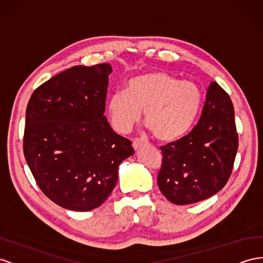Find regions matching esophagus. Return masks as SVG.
<instances>
[{
  "mask_svg": "<svg viewBox=\"0 0 263 263\" xmlns=\"http://www.w3.org/2000/svg\"><path fill=\"white\" fill-rule=\"evenodd\" d=\"M145 144H147V140H145L143 138H135L133 140V147L136 149V151H137V149H139L143 145H145Z\"/></svg>",
  "mask_w": 263,
  "mask_h": 263,
  "instance_id": "esophagus-1",
  "label": "esophagus"
}]
</instances>
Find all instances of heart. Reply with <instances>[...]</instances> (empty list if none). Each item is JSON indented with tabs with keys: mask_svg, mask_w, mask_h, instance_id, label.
I'll return each mask as SVG.
<instances>
[{
	"mask_svg": "<svg viewBox=\"0 0 263 263\" xmlns=\"http://www.w3.org/2000/svg\"><path fill=\"white\" fill-rule=\"evenodd\" d=\"M201 103L202 93L196 83L179 81L165 72H151L134 77L125 90L111 94L107 108L111 125L119 133L129 132L144 109L156 138L174 141L193 128Z\"/></svg>",
	"mask_w": 263,
	"mask_h": 263,
	"instance_id": "b5f03b06",
	"label": "heart"
}]
</instances>
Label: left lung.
<instances>
[{
	"label": "left lung",
	"instance_id": "1",
	"mask_svg": "<svg viewBox=\"0 0 263 263\" xmlns=\"http://www.w3.org/2000/svg\"><path fill=\"white\" fill-rule=\"evenodd\" d=\"M238 144L231 99L218 83L211 82L193 130L160 147L157 183L162 195L175 204H189L217 194L232 173Z\"/></svg>",
	"mask_w": 263,
	"mask_h": 263
}]
</instances>
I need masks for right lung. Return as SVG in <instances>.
<instances>
[{"mask_svg":"<svg viewBox=\"0 0 263 263\" xmlns=\"http://www.w3.org/2000/svg\"><path fill=\"white\" fill-rule=\"evenodd\" d=\"M109 64L73 66L34 90L26 107L23 152L40 189L74 211L99 207L114 189L132 141L104 115Z\"/></svg>","mask_w":263,"mask_h":263,"instance_id":"add662e5","label":"right lung"}]
</instances>
